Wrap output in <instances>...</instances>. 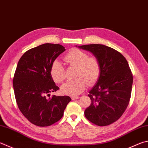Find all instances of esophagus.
<instances>
[{
	"instance_id": "1",
	"label": "esophagus",
	"mask_w": 148,
	"mask_h": 148,
	"mask_svg": "<svg viewBox=\"0 0 148 148\" xmlns=\"http://www.w3.org/2000/svg\"><path fill=\"white\" fill-rule=\"evenodd\" d=\"M71 98H72V100H77V99L79 98V97L78 96H72Z\"/></svg>"
}]
</instances>
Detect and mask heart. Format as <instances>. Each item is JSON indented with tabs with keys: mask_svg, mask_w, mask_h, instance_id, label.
<instances>
[{
	"mask_svg": "<svg viewBox=\"0 0 148 148\" xmlns=\"http://www.w3.org/2000/svg\"><path fill=\"white\" fill-rule=\"evenodd\" d=\"M64 61L70 67H76V79L66 82L61 87L64 95L77 96L81 94L87 87V84L93 85L98 81L101 73V66L98 59L95 56H89L85 51L74 48L64 56ZM50 74L56 83H62L66 78L65 70L57 60L50 66Z\"/></svg>",
	"mask_w": 148,
	"mask_h": 148,
	"instance_id": "1",
	"label": "heart"
}]
</instances>
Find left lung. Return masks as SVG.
I'll use <instances>...</instances> for the list:
<instances>
[{
	"mask_svg": "<svg viewBox=\"0 0 148 148\" xmlns=\"http://www.w3.org/2000/svg\"><path fill=\"white\" fill-rule=\"evenodd\" d=\"M98 59L101 73L96 85L89 91L91 103L85 110L88 120L106 126L119 120L130 103L133 74L122 53L106 45L92 44L79 46Z\"/></svg>",
	"mask_w": 148,
	"mask_h": 148,
	"instance_id": "obj_1",
	"label": "left lung"
}]
</instances>
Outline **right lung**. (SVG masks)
<instances>
[{"label": "right lung", "mask_w": 148, "mask_h": 148, "mask_svg": "<svg viewBox=\"0 0 148 148\" xmlns=\"http://www.w3.org/2000/svg\"><path fill=\"white\" fill-rule=\"evenodd\" d=\"M65 50L59 44L46 43L24 53L18 61L13 79L15 100L22 114L33 124L47 127L58 122L71 98L50 97L60 89L50 74L55 60Z\"/></svg>", "instance_id": "add662e5"}]
</instances>
